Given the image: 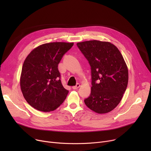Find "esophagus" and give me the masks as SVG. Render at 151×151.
<instances>
[{"mask_svg":"<svg viewBox=\"0 0 151 151\" xmlns=\"http://www.w3.org/2000/svg\"><path fill=\"white\" fill-rule=\"evenodd\" d=\"M80 84H77L76 86H73L72 88H73V89H78L79 88H80Z\"/></svg>","mask_w":151,"mask_h":151,"instance_id":"1","label":"esophagus"}]
</instances>
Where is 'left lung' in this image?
Segmentation results:
<instances>
[{
  "instance_id": "8db88e82",
  "label": "left lung",
  "mask_w": 151,
  "mask_h": 151,
  "mask_svg": "<svg viewBox=\"0 0 151 151\" xmlns=\"http://www.w3.org/2000/svg\"><path fill=\"white\" fill-rule=\"evenodd\" d=\"M91 67L92 85L86 105L98 114L108 113L121 101L129 81V71L122 54L108 42L77 43Z\"/></svg>"
}]
</instances>
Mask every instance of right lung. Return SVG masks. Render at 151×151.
<instances>
[{
    "instance_id": "right-lung-1",
    "label": "right lung",
    "mask_w": 151,
    "mask_h": 151,
    "mask_svg": "<svg viewBox=\"0 0 151 151\" xmlns=\"http://www.w3.org/2000/svg\"><path fill=\"white\" fill-rule=\"evenodd\" d=\"M74 43L52 42L37 46L23 63L20 87L24 97L35 109L45 113L56 109L68 91L60 80L58 64Z\"/></svg>"
}]
</instances>
